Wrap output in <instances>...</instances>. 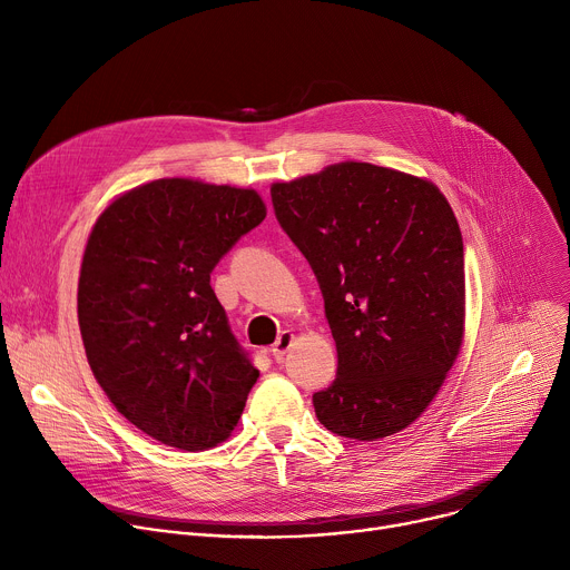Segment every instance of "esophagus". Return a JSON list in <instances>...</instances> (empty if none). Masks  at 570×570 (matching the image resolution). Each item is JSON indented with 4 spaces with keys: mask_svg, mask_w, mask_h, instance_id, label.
<instances>
[{
    "mask_svg": "<svg viewBox=\"0 0 570 570\" xmlns=\"http://www.w3.org/2000/svg\"><path fill=\"white\" fill-rule=\"evenodd\" d=\"M293 341H295V336L291 334V332H282L279 334V338L275 341V345H273V356H275V361H284V356H286V352L291 350V345H293Z\"/></svg>",
    "mask_w": 570,
    "mask_h": 570,
    "instance_id": "obj_1",
    "label": "esophagus"
}]
</instances>
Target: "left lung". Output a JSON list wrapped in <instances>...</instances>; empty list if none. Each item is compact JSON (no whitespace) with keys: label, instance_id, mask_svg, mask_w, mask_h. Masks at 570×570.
Returning <instances> with one entry per match:
<instances>
[{"label":"left lung","instance_id":"obj_1","mask_svg":"<svg viewBox=\"0 0 570 570\" xmlns=\"http://www.w3.org/2000/svg\"><path fill=\"white\" fill-rule=\"evenodd\" d=\"M271 196L336 341V381L313 394L320 424L361 442L411 426L464 338V246L446 196L354 159L273 183Z\"/></svg>","mask_w":570,"mask_h":570}]
</instances>
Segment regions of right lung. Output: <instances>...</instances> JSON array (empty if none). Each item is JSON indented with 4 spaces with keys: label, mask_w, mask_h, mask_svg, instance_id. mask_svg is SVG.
<instances>
[{
    "label": "right lung",
    "mask_w": 570,
    "mask_h": 570,
    "mask_svg": "<svg viewBox=\"0 0 570 570\" xmlns=\"http://www.w3.org/2000/svg\"><path fill=\"white\" fill-rule=\"evenodd\" d=\"M266 218L255 189L161 178L97 218L78 277L95 379L148 438L183 451L225 442L259 379L229 332L209 273Z\"/></svg>",
    "instance_id": "obj_1"
}]
</instances>
